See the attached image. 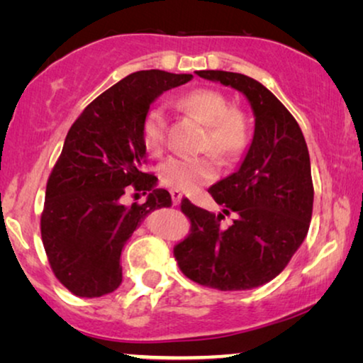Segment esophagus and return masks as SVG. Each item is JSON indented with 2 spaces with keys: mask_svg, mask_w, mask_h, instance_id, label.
Segmentation results:
<instances>
[{
  "mask_svg": "<svg viewBox=\"0 0 363 363\" xmlns=\"http://www.w3.org/2000/svg\"><path fill=\"white\" fill-rule=\"evenodd\" d=\"M170 195H172L173 205H180V201H182V193L178 191V190H172Z\"/></svg>",
  "mask_w": 363,
  "mask_h": 363,
  "instance_id": "34e87169",
  "label": "esophagus"
}]
</instances>
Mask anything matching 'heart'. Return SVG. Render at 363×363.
Returning <instances> with one entry per match:
<instances>
[{
    "label": "heart",
    "mask_w": 363,
    "mask_h": 363,
    "mask_svg": "<svg viewBox=\"0 0 363 363\" xmlns=\"http://www.w3.org/2000/svg\"><path fill=\"white\" fill-rule=\"evenodd\" d=\"M178 111L205 123L201 150H211L218 157L240 155L247 145L250 125L245 113L231 108L230 99L218 89L200 87L182 94L173 102ZM168 117L160 107H150L140 123V138L147 153L160 155L167 147ZM218 177V163L211 153L200 157L173 155L158 167L162 185L178 191H196Z\"/></svg>",
    "instance_id": "1"
}]
</instances>
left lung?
I'll use <instances>...</instances> for the list:
<instances>
[{
	"label": "left lung",
	"instance_id": "obj_1",
	"mask_svg": "<svg viewBox=\"0 0 363 363\" xmlns=\"http://www.w3.org/2000/svg\"><path fill=\"white\" fill-rule=\"evenodd\" d=\"M198 76L245 94L256 117L255 137L240 170L208 190L223 215L182 200L191 228L173 256L183 274L200 286L252 289L284 269L309 231L314 203L309 150L299 123L261 82L226 71ZM231 212L237 218L225 230L220 220Z\"/></svg>",
	"mask_w": 363,
	"mask_h": 363
}]
</instances>
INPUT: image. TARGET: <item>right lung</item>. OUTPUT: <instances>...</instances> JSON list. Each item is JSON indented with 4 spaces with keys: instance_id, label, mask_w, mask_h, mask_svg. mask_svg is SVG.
Here are the masks:
<instances>
[{
    "instance_id": "right-lung-1",
    "label": "right lung",
    "mask_w": 363,
    "mask_h": 363,
    "mask_svg": "<svg viewBox=\"0 0 363 363\" xmlns=\"http://www.w3.org/2000/svg\"><path fill=\"white\" fill-rule=\"evenodd\" d=\"M191 74L138 71L123 77L84 108L69 128L46 185L41 238L49 266L79 297H101L122 282L123 246L148 213L170 206L167 190L145 172L140 123L150 104ZM149 193L125 207L127 192Z\"/></svg>"
}]
</instances>
